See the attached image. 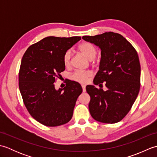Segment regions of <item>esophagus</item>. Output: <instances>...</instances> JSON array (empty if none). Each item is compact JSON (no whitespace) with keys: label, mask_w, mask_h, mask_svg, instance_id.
<instances>
[{"label":"esophagus","mask_w":157,"mask_h":157,"mask_svg":"<svg viewBox=\"0 0 157 157\" xmlns=\"http://www.w3.org/2000/svg\"><path fill=\"white\" fill-rule=\"evenodd\" d=\"M82 88L83 92H86V86H85V85H82Z\"/></svg>","instance_id":"esophagus-1"}]
</instances>
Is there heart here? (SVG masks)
Here are the masks:
<instances>
[{
    "label": "heart",
    "instance_id": "obj_1",
    "mask_svg": "<svg viewBox=\"0 0 157 157\" xmlns=\"http://www.w3.org/2000/svg\"><path fill=\"white\" fill-rule=\"evenodd\" d=\"M80 51L89 60H92L95 57L96 55L97 54V49L96 46L92 44V43L88 42H84L79 46L78 47ZM71 53L70 51H67L63 56V63L64 65L67 67L71 63ZM92 73L90 71H77L74 72L71 75V79L80 83H86L88 81V79L91 78Z\"/></svg>",
    "mask_w": 157,
    "mask_h": 157
}]
</instances>
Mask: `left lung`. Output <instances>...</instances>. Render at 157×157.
Masks as SVG:
<instances>
[{
	"label": "left lung",
	"instance_id": "obj_1",
	"mask_svg": "<svg viewBox=\"0 0 157 157\" xmlns=\"http://www.w3.org/2000/svg\"><path fill=\"white\" fill-rule=\"evenodd\" d=\"M82 38L101 49L100 68L94 84L101 87L104 82L108 88L105 91L94 86H86L90 96V113L97 121L117 123L129 113L140 91L141 69L137 51L117 33L109 32Z\"/></svg>",
	"mask_w": 157,
	"mask_h": 157
}]
</instances>
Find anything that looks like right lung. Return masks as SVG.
<instances>
[{"instance_id": "obj_1", "label": "right lung", "mask_w": 157, "mask_h": 157, "mask_svg": "<svg viewBox=\"0 0 157 157\" xmlns=\"http://www.w3.org/2000/svg\"><path fill=\"white\" fill-rule=\"evenodd\" d=\"M80 36H48L31 45L23 55L19 72V88L29 114L41 124L56 127L71 119L82 92L78 82L68 81L56 90L55 82L65 69L63 56Z\"/></svg>"}]
</instances>
